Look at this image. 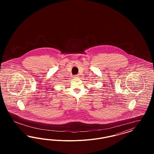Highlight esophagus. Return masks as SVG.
I'll return each instance as SVG.
<instances>
[{
  "instance_id": "1",
  "label": "esophagus",
  "mask_w": 154,
  "mask_h": 154,
  "mask_svg": "<svg viewBox=\"0 0 154 154\" xmlns=\"http://www.w3.org/2000/svg\"><path fill=\"white\" fill-rule=\"evenodd\" d=\"M74 78H79V75H74Z\"/></svg>"
}]
</instances>
